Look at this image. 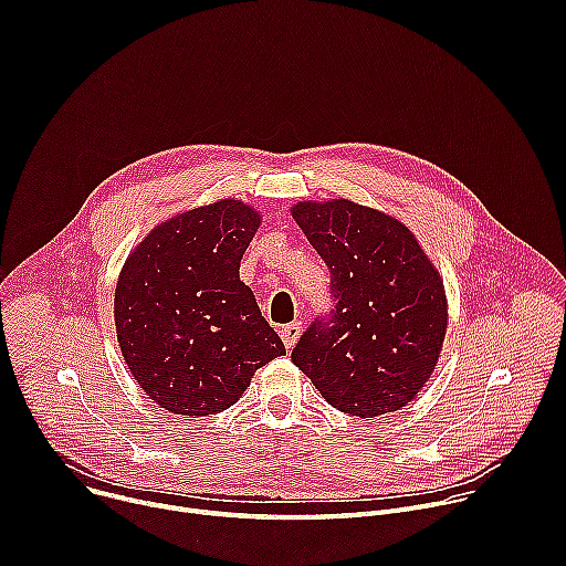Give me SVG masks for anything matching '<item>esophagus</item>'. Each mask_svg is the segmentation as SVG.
I'll use <instances>...</instances> for the list:
<instances>
[{"mask_svg": "<svg viewBox=\"0 0 566 566\" xmlns=\"http://www.w3.org/2000/svg\"><path fill=\"white\" fill-rule=\"evenodd\" d=\"M300 332H302V322H291V325H284L280 336H282V343L286 349H293V345L297 343L300 338Z\"/></svg>", "mask_w": 566, "mask_h": 566, "instance_id": "esophagus-1", "label": "esophagus"}]
</instances>
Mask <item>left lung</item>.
I'll return each instance as SVG.
<instances>
[{
	"label": "left lung",
	"instance_id": "8db88e82",
	"mask_svg": "<svg viewBox=\"0 0 566 566\" xmlns=\"http://www.w3.org/2000/svg\"><path fill=\"white\" fill-rule=\"evenodd\" d=\"M293 219L332 273L334 308L291 358L334 408L376 419L432 376L448 329L439 271L398 219L349 199L300 201Z\"/></svg>",
	"mask_w": 566,
	"mask_h": 566
}]
</instances>
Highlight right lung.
Segmentation results:
<instances>
[{
  "label": "right lung",
  "instance_id": "obj_1",
  "mask_svg": "<svg viewBox=\"0 0 566 566\" xmlns=\"http://www.w3.org/2000/svg\"><path fill=\"white\" fill-rule=\"evenodd\" d=\"M262 217L221 199L158 223L127 258L114 322L127 369L172 415H217L286 349L264 319L239 262Z\"/></svg>",
  "mask_w": 566,
  "mask_h": 566
}]
</instances>
